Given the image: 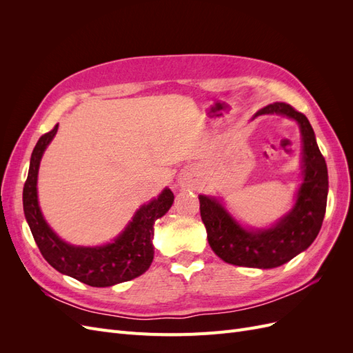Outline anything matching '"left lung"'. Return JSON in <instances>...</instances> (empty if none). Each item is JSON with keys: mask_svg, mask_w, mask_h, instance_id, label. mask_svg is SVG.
<instances>
[{"mask_svg": "<svg viewBox=\"0 0 353 353\" xmlns=\"http://www.w3.org/2000/svg\"><path fill=\"white\" fill-rule=\"evenodd\" d=\"M284 114L301 128L303 143V183L297 191L293 209L266 230H245L215 197L199 196L200 216L208 231L212 250L222 261L249 268H276L306 250L316 239L327 208L328 174L325 159L319 152L315 134L307 117L290 104L272 103L256 112Z\"/></svg>", "mask_w": 353, "mask_h": 353, "instance_id": "1", "label": "left lung"}]
</instances>
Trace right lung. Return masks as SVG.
<instances>
[{
	"mask_svg": "<svg viewBox=\"0 0 353 353\" xmlns=\"http://www.w3.org/2000/svg\"><path fill=\"white\" fill-rule=\"evenodd\" d=\"M57 128L59 125L38 140L23 187L25 216L41 254L59 272L92 287H110L137 279L153 262V225L172 206L174 193L165 188L157 199L143 205L113 243L82 248L63 241L42 216L37 191L41 157L54 138Z\"/></svg>",
	"mask_w": 353,
	"mask_h": 353,
	"instance_id": "right-lung-1",
	"label": "right lung"
}]
</instances>
